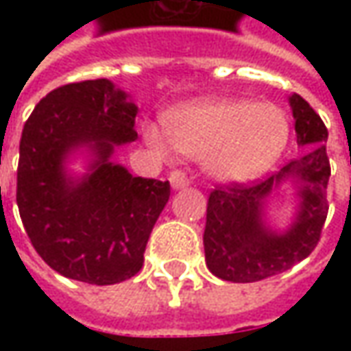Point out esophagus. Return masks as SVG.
<instances>
[{"label": "esophagus", "mask_w": 351, "mask_h": 351, "mask_svg": "<svg viewBox=\"0 0 351 351\" xmlns=\"http://www.w3.org/2000/svg\"><path fill=\"white\" fill-rule=\"evenodd\" d=\"M169 183H171V187L178 191V189H183V187L189 185V178L183 173L182 169H173V171L169 173Z\"/></svg>", "instance_id": "obj_1"}]
</instances>
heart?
<instances>
[{
  "mask_svg": "<svg viewBox=\"0 0 351 351\" xmlns=\"http://www.w3.org/2000/svg\"><path fill=\"white\" fill-rule=\"evenodd\" d=\"M291 123L274 103L223 97L183 103L168 111L164 128L144 127V141L162 158L173 148L201 158L213 180L244 183L260 178L287 148Z\"/></svg>",
  "mask_w": 351,
  "mask_h": 351,
  "instance_id": "obj_1",
  "label": "heart"
}]
</instances>
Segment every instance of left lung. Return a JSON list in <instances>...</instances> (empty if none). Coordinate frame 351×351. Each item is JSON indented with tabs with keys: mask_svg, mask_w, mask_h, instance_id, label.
<instances>
[{
	"mask_svg": "<svg viewBox=\"0 0 351 351\" xmlns=\"http://www.w3.org/2000/svg\"><path fill=\"white\" fill-rule=\"evenodd\" d=\"M289 105L297 144L306 152L262 182L219 187L209 195L205 262L210 274L224 281L254 283L283 274L304 260L320 240L328 215V130L301 95L293 93ZM285 186L293 189L295 213L291 223L279 229L269 210Z\"/></svg>",
	"mask_w": 351,
	"mask_h": 351,
	"instance_id": "left-lung-1",
	"label": "left lung"
}]
</instances>
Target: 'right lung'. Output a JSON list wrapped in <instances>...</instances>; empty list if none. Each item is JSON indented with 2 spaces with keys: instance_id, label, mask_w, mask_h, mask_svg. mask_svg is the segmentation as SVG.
<instances>
[{
  "instance_id": "add662e5",
  "label": "right lung",
  "mask_w": 351,
  "mask_h": 351,
  "mask_svg": "<svg viewBox=\"0 0 351 351\" xmlns=\"http://www.w3.org/2000/svg\"><path fill=\"white\" fill-rule=\"evenodd\" d=\"M138 107L111 80L50 91L23 128L17 205L34 250L60 276L113 285L141 271L169 183L134 178L113 160L138 138ZM84 157L86 169L69 168Z\"/></svg>"
}]
</instances>
